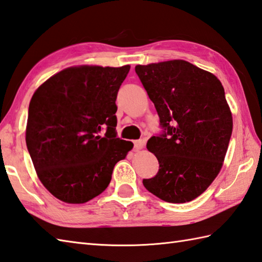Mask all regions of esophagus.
<instances>
[{"mask_svg": "<svg viewBox=\"0 0 262 262\" xmlns=\"http://www.w3.org/2000/svg\"><path fill=\"white\" fill-rule=\"evenodd\" d=\"M133 143H135V150L136 151L141 150L143 146H145V141H143V140H136Z\"/></svg>", "mask_w": 262, "mask_h": 262, "instance_id": "esophagus-1", "label": "esophagus"}]
</instances>
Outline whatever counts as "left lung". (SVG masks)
Instances as JSON below:
<instances>
[{
  "instance_id": "left-lung-1",
  "label": "left lung",
  "mask_w": 262,
  "mask_h": 262,
  "mask_svg": "<svg viewBox=\"0 0 262 262\" xmlns=\"http://www.w3.org/2000/svg\"><path fill=\"white\" fill-rule=\"evenodd\" d=\"M154 103L164 133L147 149L159 170L145 188L166 202L198 198L221 172L233 130V117L215 74L184 60L136 67Z\"/></svg>"
}]
</instances>
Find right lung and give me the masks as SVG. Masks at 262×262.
<instances>
[{
  "instance_id": "obj_1",
  "label": "right lung",
  "mask_w": 262,
  "mask_h": 262,
  "mask_svg": "<svg viewBox=\"0 0 262 262\" xmlns=\"http://www.w3.org/2000/svg\"><path fill=\"white\" fill-rule=\"evenodd\" d=\"M130 66H76L37 88L29 103L26 143L37 176L67 204H84L107 188L133 143L116 138L115 100ZM108 127L104 137L99 136Z\"/></svg>"
}]
</instances>
